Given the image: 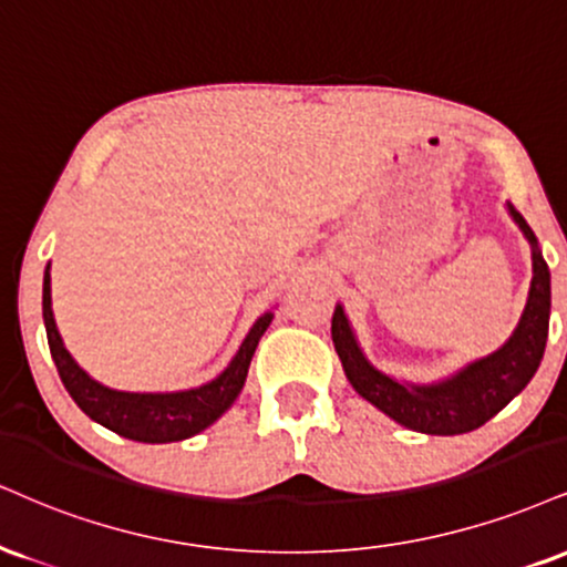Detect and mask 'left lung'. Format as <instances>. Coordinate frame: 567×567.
I'll use <instances>...</instances> for the list:
<instances>
[{
	"label": "left lung",
	"instance_id": "1",
	"mask_svg": "<svg viewBox=\"0 0 567 567\" xmlns=\"http://www.w3.org/2000/svg\"><path fill=\"white\" fill-rule=\"evenodd\" d=\"M507 210L530 245L534 277H530L528 301H525L520 322L513 336L488 357L470 361L439 383H409V380L391 378L364 357L343 306H336L332 343H336L340 364H343L353 391L409 431L427 435H460L475 431V427L486 425L494 414H499L530 383L542 364L551 309L549 266L544 261L528 221L509 203Z\"/></svg>",
	"mask_w": 567,
	"mask_h": 567
}]
</instances>
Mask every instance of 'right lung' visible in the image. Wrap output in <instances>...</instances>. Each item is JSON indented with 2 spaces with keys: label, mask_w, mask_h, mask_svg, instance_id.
Here are the masks:
<instances>
[{
  "label": "right lung",
  "mask_w": 567,
  "mask_h": 567,
  "mask_svg": "<svg viewBox=\"0 0 567 567\" xmlns=\"http://www.w3.org/2000/svg\"><path fill=\"white\" fill-rule=\"evenodd\" d=\"M42 313L54 367H58L65 391L71 393V399L76 401L81 412H84L86 417H92L94 422H100L107 431L140 443L184 441L193 439V435L200 431H206L208 425H214V422L235 404L237 395H240L258 340H261L266 327L275 319L271 311L261 313L254 322V327L248 330V336H245L235 359L227 364V370L216 374L208 383L172 393H132L115 391V388L97 383V380L89 378V374L79 367V361L68 353L52 313L50 264H47L44 269Z\"/></svg>",
  "instance_id": "1"
}]
</instances>
